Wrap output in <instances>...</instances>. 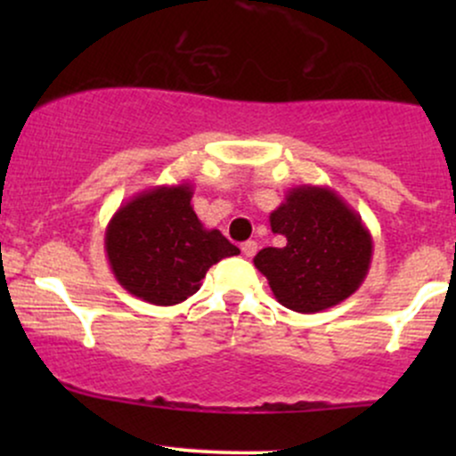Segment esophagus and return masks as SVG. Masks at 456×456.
Segmentation results:
<instances>
[{"instance_id": "1", "label": "esophagus", "mask_w": 456, "mask_h": 456, "mask_svg": "<svg viewBox=\"0 0 456 456\" xmlns=\"http://www.w3.org/2000/svg\"><path fill=\"white\" fill-rule=\"evenodd\" d=\"M242 253L244 257H253V255L257 253V242H255V240H246L242 244Z\"/></svg>"}]
</instances>
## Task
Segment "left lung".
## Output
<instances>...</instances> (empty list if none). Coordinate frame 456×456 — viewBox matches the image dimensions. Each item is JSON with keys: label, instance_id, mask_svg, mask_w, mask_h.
Segmentation results:
<instances>
[{"label": "left lung", "instance_id": "8db88e82", "mask_svg": "<svg viewBox=\"0 0 456 456\" xmlns=\"http://www.w3.org/2000/svg\"><path fill=\"white\" fill-rule=\"evenodd\" d=\"M270 227L285 244L261 248L253 264L276 300L291 311L308 315L341 305L369 274L373 238L332 188H291L270 214Z\"/></svg>", "mask_w": 456, "mask_h": 456}]
</instances>
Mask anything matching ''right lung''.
<instances>
[{
  "instance_id": "right-lung-1",
  "label": "right lung",
  "mask_w": 456,
  "mask_h": 456,
  "mask_svg": "<svg viewBox=\"0 0 456 456\" xmlns=\"http://www.w3.org/2000/svg\"><path fill=\"white\" fill-rule=\"evenodd\" d=\"M192 186H154L118 208L104 232L115 281L139 300L174 306L197 294L216 261L238 246L218 229H206L191 206Z\"/></svg>"
}]
</instances>
